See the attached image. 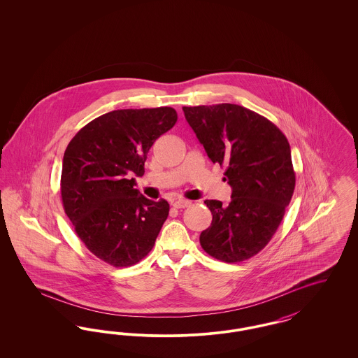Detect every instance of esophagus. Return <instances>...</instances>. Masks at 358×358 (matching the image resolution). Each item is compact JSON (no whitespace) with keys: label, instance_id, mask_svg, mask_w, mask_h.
Returning a JSON list of instances; mask_svg holds the SVG:
<instances>
[{"label":"esophagus","instance_id":"esophagus-1","mask_svg":"<svg viewBox=\"0 0 358 358\" xmlns=\"http://www.w3.org/2000/svg\"><path fill=\"white\" fill-rule=\"evenodd\" d=\"M190 201H187V200H184V199H180V200H176L174 203H173V206L174 208H177V209H181V208H187V206H190Z\"/></svg>","mask_w":358,"mask_h":358}]
</instances>
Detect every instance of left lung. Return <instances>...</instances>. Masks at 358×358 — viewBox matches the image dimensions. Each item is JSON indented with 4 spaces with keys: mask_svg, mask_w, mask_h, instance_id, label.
I'll use <instances>...</instances> for the list:
<instances>
[{
    "mask_svg": "<svg viewBox=\"0 0 358 358\" xmlns=\"http://www.w3.org/2000/svg\"><path fill=\"white\" fill-rule=\"evenodd\" d=\"M182 110L209 159L227 168L224 181L232 187L228 205L205 200L213 217L200 244L225 263L247 260L268 244L291 201L295 173L289 141L273 122L238 104Z\"/></svg>",
    "mask_w": 358,
    "mask_h": 358,
    "instance_id": "1",
    "label": "left lung"
}]
</instances>
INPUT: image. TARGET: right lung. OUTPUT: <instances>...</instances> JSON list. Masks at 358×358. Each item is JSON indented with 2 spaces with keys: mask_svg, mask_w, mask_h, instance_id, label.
<instances>
[{
  "mask_svg": "<svg viewBox=\"0 0 358 358\" xmlns=\"http://www.w3.org/2000/svg\"><path fill=\"white\" fill-rule=\"evenodd\" d=\"M177 122L171 107L115 110L87 123L63 157L62 200L85 247L114 267L138 263L169 215L134 189L155 139Z\"/></svg>",
  "mask_w": 358,
  "mask_h": 358,
  "instance_id": "right-lung-1",
  "label": "right lung"
}]
</instances>
